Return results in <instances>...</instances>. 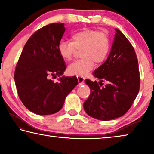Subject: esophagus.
Masks as SVG:
<instances>
[{
    "label": "esophagus",
    "mask_w": 154,
    "mask_h": 154,
    "mask_svg": "<svg viewBox=\"0 0 154 154\" xmlns=\"http://www.w3.org/2000/svg\"><path fill=\"white\" fill-rule=\"evenodd\" d=\"M77 79H78V81H79V85H82V84L84 83L85 79L83 77L77 76Z\"/></svg>",
    "instance_id": "1"
}]
</instances>
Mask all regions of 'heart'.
Instances as JSON below:
<instances>
[{"mask_svg":"<svg viewBox=\"0 0 154 154\" xmlns=\"http://www.w3.org/2000/svg\"><path fill=\"white\" fill-rule=\"evenodd\" d=\"M76 49H81V60L69 65L67 72L71 75H86L94 66V62L101 64L108 57L110 49V40L108 35L96 30H82L73 33L71 41L61 40L57 51L64 60L69 61Z\"/></svg>","mask_w":154,"mask_h":154,"instance_id":"obj_1","label":"heart"}]
</instances>
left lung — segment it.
I'll return each instance as SVG.
<instances>
[{"mask_svg":"<svg viewBox=\"0 0 154 154\" xmlns=\"http://www.w3.org/2000/svg\"><path fill=\"white\" fill-rule=\"evenodd\" d=\"M115 30L108 59L93 72L100 82L85 80L91 92L83 103L84 110L90 117L102 121L125 115L140 90V72L134 48L121 31ZM103 82L107 83L105 86Z\"/></svg>","mask_w":154,"mask_h":154,"instance_id":"left-lung-1","label":"left lung"}]
</instances>
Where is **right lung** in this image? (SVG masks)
I'll use <instances>...</instances> for the list:
<instances>
[{
  "mask_svg": "<svg viewBox=\"0 0 154 154\" xmlns=\"http://www.w3.org/2000/svg\"><path fill=\"white\" fill-rule=\"evenodd\" d=\"M65 31L64 23H50L28 39L14 72L19 99L26 108L39 115L54 114L63 106L66 96L78 85L75 76H62L54 82L50 78L62 75L65 62L57 45Z\"/></svg>",
  "mask_w": 154,
  "mask_h": 154,
  "instance_id": "right-lung-1",
  "label": "right lung"
}]
</instances>
